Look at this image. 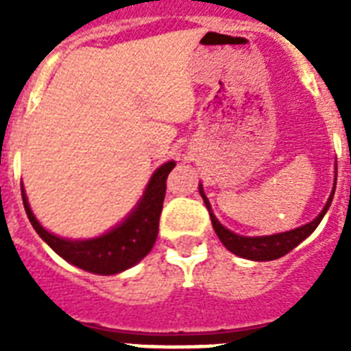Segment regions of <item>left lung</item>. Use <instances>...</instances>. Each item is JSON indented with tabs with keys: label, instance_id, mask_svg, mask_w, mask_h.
<instances>
[{
	"label": "left lung",
	"instance_id": "8db88e82",
	"mask_svg": "<svg viewBox=\"0 0 351 351\" xmlns=\"http://www.w3.org/2000/svg\"><path fill=\"white\" fill-rule=\"evenodd\" d=\"M333 193H335V187H333L332 197L326 202V208L322 209L321 215L317 217L313 222L310 224L302 226V228H297V230L286 231V233H277V234H269V237H240V234L231 233L230 230H226L224 226L220 224L219 220L215 219V215L211 213V206H209L208 198L204 195L202 187H200V195H202L204 202L209 209V217H211V222H213V228L219 234L220 242L231 251L234 255L244 256V258H250V261H275V258H280L286 253L297 247V245L306 239L310 237L315 228L321 224L322 217L326 215L328 208L333 200Z\"/></svg>",
	"mask_w": 351,
	"mask_h": 351
}]
</instances>
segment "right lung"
Segmentation results:
<instances>
[{
  "mask_svg": "<svg viewBox=\"0 0 351 351\" xmlns=\"http://www.w3.org/2000/svg\"><path fill=\"white\" fill-rule=\"evenodd\" d=\"M173 167H175V162H167L160 169L154 171L153 178L145 189V195L136 209L127 217L125 222H121L118 228L107 234H101L98 239L73 242V240L54 237L43 230L30 211L23 187H21L25 211L36 233L40 234L62 258L82 267L85 271L98 273V275H114L134 266L153 250L154 240L158 234L160 213L164 206L165 182Z\"/></svg>",
  "mask_w": 351,
  "mask_h": 351,
  "instance_id": "obj_1",
  "label": "right lung"
}]
</instances>
